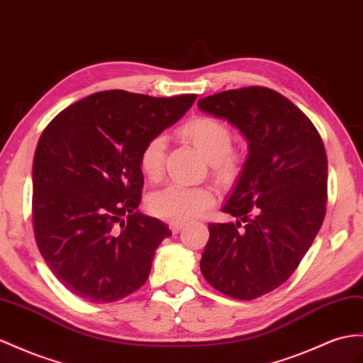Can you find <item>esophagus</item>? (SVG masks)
Listing matches in <instances>:
<instances>
[{"instance_id": "1", "label": "esophagus", "mask_w": 363, "mask_h": 363, "mask_svg": "<svg viewBox=\"0 0 363 363\" xmlns=\"http://www.w3.org/2000/svg\"><path fill=\"white\" fill-rule=\"evenodd\" d=\"M185 227L184 222H170V230L173 233H179V231Z\"/></svg>"}]
</instances>
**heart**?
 <instances>
[{
    "instance_id": "1",
    "label": "heart",
    "mask_w": 363,
    "mask_h": 363,
    "mask_svg": "<svg viewBox=\"0 0 363 363\" xmlns=\"http://www.w3.org/2000/svg\"><path fill=\"white\" fill-rule=\"evenodd\" d=\"M179 136L193 144L210 161L211 170L220 181H231L239 173V156L231 150L233 136L230 128L210 116H194L181 128ZM165 138L153 136L143 145L139 167L145 178L160 179L165 161ZM215 203V193L210 187H184L173 184L152 194L148 207L156 216L172 222L198 219Z\"/></svg>"
}]
</instances>
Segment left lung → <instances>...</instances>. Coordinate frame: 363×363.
<instances>
[{
	"instance_id": "8db88e82",
	"label": "left lung",
	"mask_w": 363,
	"mask_h": 363,
	"mask_svg": "<svg viewBox=\"0 0 363 363\" xmlns=\"http://www.w3.org/2000/svg\"><path fill=\"white\" fill-rule=\"evenodd\" d=\"M248 143V156L222 211L236 222L208 224L201 273L218 291L252 301L290 277L319 233L328 162L311 121L265 87L220 91L198 101ZM245 222V228L238 227Z\"/></svg>"
}]
</instances>
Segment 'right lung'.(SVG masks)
<instances>
[{
    "label": "right lung",
    "instance_id": "add662e5",
    "mask_svg": "<svg viewBox=\"0 0 363 363\" xmlns=\"http://www.w3.org/2000/svg\"><path fill=\"white\" fill-rule=\"evenodd\" d=\"M196 95L98 91L44 128L32 169L36 245L55 277L87 302L141 288L169 225L138 210L143 145L185 115Z\"/></svg>",
    "mask_w": 363,
    "mask_h": 363
}]
</instances>
